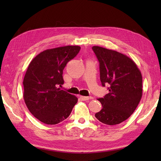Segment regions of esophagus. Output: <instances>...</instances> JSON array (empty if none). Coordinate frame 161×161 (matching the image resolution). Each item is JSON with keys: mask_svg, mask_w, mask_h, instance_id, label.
Here are the masks:
<instances>
[{"mask_svg": "<svg viewBox=\"0 0 161 161\" xmlns=\"http://www.w3.org/2000/svg\"><path fill=\"white\" fill-rule=\"evenodd\" d=\"M80 98L81 100L82 101H87V100H89L91 99L92 97H85V96H80Z\"/></svg>", "mask_w": 161, "mask_h": 161, "instance_id": "34e87169", "label": "esophagus"}]
</instances>
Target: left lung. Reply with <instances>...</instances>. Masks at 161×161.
<instances>
[{"mask_svg": "<svg viewBox=\"0 0 161 161\" xmlns=\"http://www.w3.org/2000/svg\"><path fill=\"white\" fill-rule=\"evenodd\" d=\"M92 49L99 62L102 86H109V93L97 99L103 108L95 117L107 125L119 124L134 113L142 98V74L136 63L123 53L99 46Z\"/></svg>", "mask_w": 161, "mask_h": 161, "instance_id": "obj_1", "label": "left lung"}]
</instances>
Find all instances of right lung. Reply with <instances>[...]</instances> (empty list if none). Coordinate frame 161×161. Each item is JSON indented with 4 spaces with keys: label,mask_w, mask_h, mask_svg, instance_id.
Masks as SVG:
<instances>
[{
    "label": "right lung",
    "mask_w": 161,
    "mask_h": 161,
    "mask_svg": "<svg viewBox=\"0 0 161 161\" xmlns=\"http://www.w3.org/2000/svg\"><path fill=\"white\" fill-rule=\"evenodd\" d=\"M80 47L66 46L48 49L30 62L24 76L23 98L31 114L42 122L54 125L69 117L78 99L60 87L63 70Z\"/></svg>",
    "instance_id": "obj_1"
}]
</instances>
